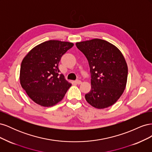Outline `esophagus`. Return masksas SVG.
Returning a JSON list of instances; mask_svg holds the SVG:
<instances>
[{
    "mask_svg": "<svg viewBox=\"0 0 152 152\" xmlns=\"http://www.w3.org/2000/svg\"><path fill=\"white\" fill-rule=\"evenodd\" d=\"M75 83H76L77 84H80L82 83V82H81L80 80H76L75 81Z\"/></svg>",
    "mask_w": 152,
    "mask_h": 152,
    "instance_id": "34e87169",
    "label": "esophagus"
}]
</instances>
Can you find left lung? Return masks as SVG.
<instances>
[{"instance_id":"1","label":"left lung","mask_w":152,"mask_h":152,"mask_svg":"<svg viewBox=\"0 0 152 152\" xmlns=\"http://www.w3.org/2000/svg\"><path fill=\"white\" fill-rule=\"evenodd\" d=\"M76 46L90 67L91 89L85 95L87 102L98 109L113 105L123 94L127 80V63L121 50L99 39L77 42Z\"/></svg>"}]
</instances>
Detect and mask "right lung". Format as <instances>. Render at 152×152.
<instances>
[{"instance_id":"add662e5","label":"right lung","mask_w":152,"mask_h":152,"mask_svg":"<svg viewBox=\"0 0 152 152\" xmlns=\"http://www.w3.org/2000/svg\"><path fill=\"white\" fill-rule=\"evenodd\" d=\"M73 46L72 42L48 40L34 48L23 59L20 84L35 103L50 107L64 98L72 84L59 74L58 64Z\"/></svg>"}]
</instances>
